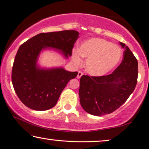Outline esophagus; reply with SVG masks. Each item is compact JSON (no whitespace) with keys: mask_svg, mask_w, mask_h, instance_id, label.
<instances>
[{"mask_svg":"<svg viewBox=\"0 0 149 149\" xmlns=\"http://www.w3.org/2000/svg\"><path fill=\"white\" fill-rule=\"evenodd\" d=\"M84 74L81 72H80V71H79V72H78V74H77V77L78 79H79L80 78V77H81V75H82Z\"/></svg>","mask_w":149,"mask_h":149,"instance_id":"esophagus-1","label":"esophagus"}]
</instances>
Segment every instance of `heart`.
I'll return each mask as SVG.
<instances>
[{
	"label": "heart",
	"instance_id": "heart-1",
	"mask_svg": "<svg viewBox=\"0 0 149 149\" xmlns=\"http://www.w3.org/2000/svg\"><path fill=\"white\" fill-rule=\"evenodd\" d=\"M122 56L120 47L100 38L83 42L78 51H73V58L77 63H80L81 56L87 58L86 69L93 76L107 74L119 63Z\"/></svg>",
	"mask_w": 149,
	"mask_h": 149
}]
</instances>
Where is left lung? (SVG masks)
<instances>
[{
  "instance_id": "obj_1",
  "label": "left lung",
  "mask_w": 149,
  "mask_h": 149,
  "mask_svg": "<svg viewBox=\"0 0 149 149\" xmlns=\"http://www.w3.org/2000/svg\"><path fill=\"white\" fill-rule=\"evenodd\" d=\"M123 60L112 74L102 76L83 75L79 95L82 108L100 116L111 113L122 105L134 91L138 79V61L125 44Z\"/></svg>"
}]
</instances>
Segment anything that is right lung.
<instances>
[{
    "label": "right lung",
    "mask_w": 149,
    "mask_h": 149,
    "mask_svg": "<svg viewBox=\"0 0 149 149\" xmlns=\"http://www.w3.org/2000/svg\"><path fill=\"white\" fill-rule=\"evenodd\" d=\"M78 35L75 30L40 33L19 48L13 65L12 83L19 98L28 108L45 111L53 107L68 83L77 75L63 68L39 69L36 61L41 50L54 48L68 57L72 54Z\"/></svg>",
    "instance_id": "obj_1"
}]
</instances>
